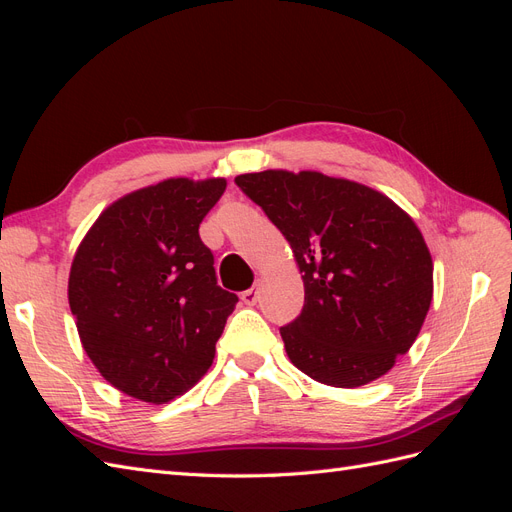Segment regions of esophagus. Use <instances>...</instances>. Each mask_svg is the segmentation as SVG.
Returning a JSON list of instances; mask_svg holds the SVG:
<instances>
[{
  "instance_id": "obj_1",
  "label": "esophagus",
  "mask_w": 512,
  "mask_h": 512,
  "mask_svg": "<svg viewBox=\"0 0 512 512\" xmlns=\"http://www.w3.org/2000/svg\"><path fill=\"white\" fill-rule=\"evenodd\" d=\"M241 301L245 305H256V301H258V288H250V290L241 292Z\"/></svg>"
}]
</instances>
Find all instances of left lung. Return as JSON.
Returning a JSON list of instances; mask_svg holds the SVG:
<instances>
[{
	"label": "left lung",
	"instance_id": "left-lung-1",
	"mask_svg": "<svg viewBox=\"0 0 512 512\" xmlns=\"http://www.w3.org/2000/svg\"><path fill=\"white\" fill-rule=\"evenodd\" d=\"M235 183L280 228L303 273V312L280 329L292 365L339 389L384 376L421 333L433 297L414 220L378 190L316 170Z\"/></svg>",
	"mask_w": 512,
	"mask_h": 512
}]
</instances>
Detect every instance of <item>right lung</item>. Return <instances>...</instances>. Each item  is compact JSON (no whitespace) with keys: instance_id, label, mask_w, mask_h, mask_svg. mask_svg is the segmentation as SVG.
<instances>
[{"instance_id":"1","label":"right lung","mask_w":512,"mask_h":512,"mask_svg":"<svg viewBox=\"0 0 512 512\" xmlns=\"http://www.w3.org/2000/svg\"><path fill=\"white\" fill-rule=\"evenodd\" d=\"M226 179H166L108 205L74 254L81 344L117 391L147 404L190 391L213 363L237 294L218 286L198 226Z\"/></svg>"}]
</instances>
